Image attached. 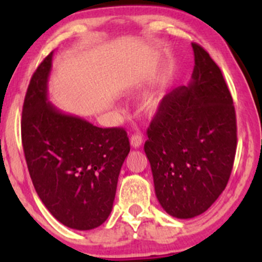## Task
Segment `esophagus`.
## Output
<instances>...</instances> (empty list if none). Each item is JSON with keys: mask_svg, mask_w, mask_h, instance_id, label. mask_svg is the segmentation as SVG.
Here are the masks:
<instances>
[{"mask_svg": "<svg viewBox=\"0 0 262 262\" xmlns=\"http://www.w3.org/2000/svg\"><path fill=\"white\" fill-rule=\"evenodd\" d=\"M130 144L133 148H140V145L143 144V137L139 133L133 134L130 138Z\"/></svg>", "mask_w": 262, "mask_h": 262, "instance_id": "obj_1", "label": "esophagus"}]
</instances>
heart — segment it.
<instances>
[{
  "label": "heart",
  "mask_w": 262,
  "mask_h": 262,
  "mask_svg": "<svg viewBox=\"0 0 262 262\" xmlns=\"http://www.w3.org/2000/svg\"><path fill=\"white\" fill-rule=\"evenodd\" d=\"M159 107V98H156L155 96H149L146 97L145 100L143 101V104H141V108L145 113L148 114H152L156 112Z\"/></svg>",
  "instance_id": "b5f03b06"
}]
</instances>
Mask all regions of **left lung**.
I'll use <instances>...</instances> for the list:
<instances>
[{"label":"left lung","mask_w":262,"mask_h":262,"mask_svg":"<svg viewBox=\"0 0 262 262\" xmlns=\"http://www.w3.org/2000/svg\"><path fill=\"white\" fill-rule=\"evenodd\" d=\"M194 68L188 86L160 102L144 150L155 194L170 215L202 214L224 191L236 151V117L221 69L192 43Z\"/></svg>","instance_id":"1"}]
</instances>
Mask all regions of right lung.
Segmentation results:
<instances>
[{"label": "right lung", "mask_w": 262, "mask_h": 262, "mask_svg": "<svg viewBox=\"0 0 262 262\" xmlns=\"http://www.w3.org/2000/svg\"><path fill=\"white\" fill-rule=\"evenodd\" d=\"M53 52L33 74L22 111V144L39 198L71 229L100 227L112 212L130 145L123 128H98L48 102Z\"/></svg>", "instance_id": "add662e5"}]
</instances>
